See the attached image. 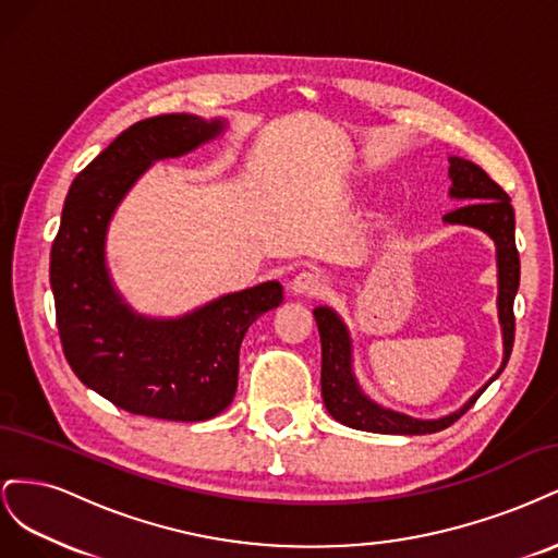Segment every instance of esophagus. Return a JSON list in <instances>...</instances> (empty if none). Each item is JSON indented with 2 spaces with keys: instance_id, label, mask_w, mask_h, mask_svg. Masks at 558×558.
<instances>
[{
  "instance_id": "1",
  "label": "esophagus",
  "mask_w": 558,
  "mask_h": 558,
  "mask_svg": "<svg viewBox=\"0 0 558 558\" xmlns=\"http://www.w3.org/2000/svg\"><path fill=\"white\" fill-rule=\"evenodd\" d=\"M328 289V279L316 272V269H305V272H300L293 277L291 281V291L295 295H307V298H314V295H320Z\"/></svg>"
}]
</instances>
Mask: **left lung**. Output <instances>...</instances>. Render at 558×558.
Listing matches in <instances>:
<instances>
[{
	"label": "left lung",
	"mask_w": 558,
	"mask_h": 558,
	"mask_svg": "<svg viewBox=\"0 0 558 558\" xmlns=\"http://www.w3.org/2000/svg\"><path fill=\"white\" fill-rule=\"evenodd\" d=\"M449 197L465 202L463 207L442 216L447 226H468L486 232L496 244L498 265V320L502 335V361L496 375L480 391L472 393L459 410L437 418H416L404 412L384 408L369 398L353 373V344L349 328L332 307L320 305L314 318L320 335V396H324L328 414L340 424L384 435H426L451 426L465 414L475 400L496 381L505 369L514 342V295L519 289V253L514 244V209L510 197L500 185L488 177L480 165L459 156H449Z\"/></svg>",
	"instance_id": "8db88e82"
}]
</instances>
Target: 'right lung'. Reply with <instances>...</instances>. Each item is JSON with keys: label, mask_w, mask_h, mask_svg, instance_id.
Masks as SVG:
<instances>
[{"label": "right lung", "mask_w": 558, "mask_h": 558, "mask_svg": "<svg viewBox=\"0 0 558 558\" xmlns=\"http://www.w3.org/2000/svg\"><path fill=\"white\" fill-rule=\"evenodd\" d=\"M228 130L226 118L165 113L134 123L83 170L66 193L50 248L64 359L95 393L132 414L207 421L238 391L248 326L279 307V281L218 295L181 316L140 314L116 289L107 234L116 209L158 160L181 158Z\"/></svg>", "instance_id": "right-lung-1"}]
</instances>
